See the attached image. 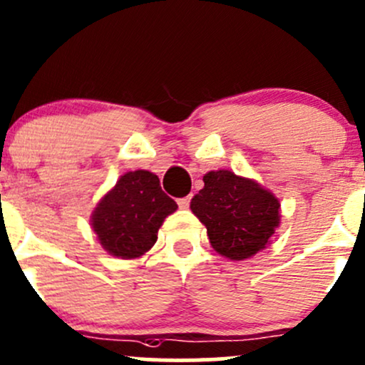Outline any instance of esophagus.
Returning a JSON list of instances; mask_svg holds the SVG:
<instances>
[{"mask_svg":"<svg viewBox=\"0 0 365 365\" xmlns=\"http://www.w3.org/2000/svg\"><path fill=\"white\" fill-rule=\"evenodd\" d=\"M190 202H191V195H190V196H184V198L179 200L178 205H179V207H181V208H187V207H190Z\"/></svg>","mask_w":365,"mask_h":365,"instance_id":"esophagus-1","label":"esophagus"}]
</instances>
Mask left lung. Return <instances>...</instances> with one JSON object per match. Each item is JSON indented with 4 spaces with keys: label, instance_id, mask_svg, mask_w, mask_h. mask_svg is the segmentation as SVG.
Masks as SVG:
<instances>
[{
    "label": "left lung",
    "instance_id": "obj_1",
    "mask_svg": "<svg viewBox=\"0 0 365 365\" xmlns=\"http://www.w3.org/2000/svg\"><path fill=\"white\" fill-rule=\"evenodd\" d=\"M203 182L190 207L207 227L215 252L245 260L264 250L279 226V200L259 182L231 170L208 172Z\"/></svg>",
    "mask_w": 365,
    "mask_h": 365
}]
</instances>
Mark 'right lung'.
Here are the masks:
<instances>
[{"label": "right lung", "mask_w": 365, "mask_h": 365, "mask_svg": "<svg viewBox=\"0 0 365 365\" xmlns=\"http://www.w3.org/2000/svg\"><path fill=\"white\" fill-rule=\"evenodd\" d=\"M175 208L153 172H128L96 205L91 227L110 255L138 259L153 247L158 229Z\"/></svg>", "instance_id": "right-lung-1"}]
</instances>
